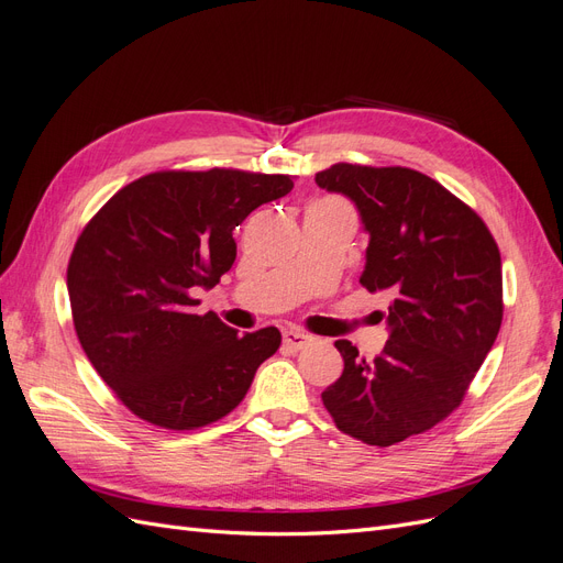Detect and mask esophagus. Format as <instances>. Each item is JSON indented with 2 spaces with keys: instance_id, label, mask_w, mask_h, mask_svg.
<instances>
[{
  "instance_id": "obj_1",
  "label": "esophagus",
  "mask_w": 563,
  "mask_h": 563,
  "mask_svg": "<svg viewBox=\"0 0 563 563\" xmlns=\"http://www.w3.org/2000/svg\"><path fill=\"white\" fill-rule=\"evenodd\" d=\"M312 340V335H308V333H302V331H298V329H288V331H284V345L286 347H291V350H300V347H305Z\"/></svg>"
}]
</instances>
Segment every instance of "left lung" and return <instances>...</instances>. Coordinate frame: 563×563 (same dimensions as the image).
I'll return each instance as SVG.
<instances>
[{
	"label": "left lung",
	"instance_id": "8db88e82",
	"mask_svg": "<svg viewBox=\"0 0 563 563\" xmlns=\"http://www.w3.org/2000/svg\"><path fill=\"white\" fill-rule=\"evenodd\" d=\"M314 180L354 201L368 232L360 282L391 298L383 352L366 362L335 340L345 368L321 401L340 432L391 446L457 408L496 343L500 251L467 203L413 168L333 164Z\"/></svg>",
	"mask_w": 563,
	"mask_h": 563
}]
</instances>
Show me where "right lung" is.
Instances as JSON below:
<instances>
[{
  "label": "right lung",
  "instance_id": "obj_1",
  "mask_svg": "<svg viewBox=\"0 0 563 563\" xmlns=\"http://www.w3.org/2000/svg\"><path fill=\"white\" fill-rule=\"evenodd\" d=\"M291 190L279 174L157 172L122 187L81 230L67 265L75 331L131 413L197 430L246 397L282 333L240 335L213 312L195 314L192 294L232 267V230Z\"/></svg>",
  "mask_w": 563,
  "mask_h": 563
}]
</instances>
